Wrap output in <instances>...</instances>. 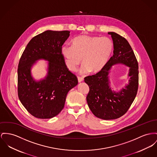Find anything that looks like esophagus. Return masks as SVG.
Instances as JSON below:
<instances>
[{"label": "esophagus", "mask_w": 157, "mask_h": 157, "mask_svg": "<svg viewBox=\"0 0 157 157\" xmlns=\"http://www.w3.org/2000/svg\"><path fill=\"white\" fill-rule=\"evenodd\" d=\"M77 78H78V82H83L84 80L83 77H79V76H78L77 77Z\"/></svg>", "instance_id": "obj_1"}]
</instances>
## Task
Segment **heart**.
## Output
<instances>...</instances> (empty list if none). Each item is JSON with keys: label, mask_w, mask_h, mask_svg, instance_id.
Masks as SVG:
<instances>
[{"label": "heart", "mask_w": 157, "mask_h": 157, "mask_svg": "<svg viewBox=\"0 0 157 157\" xmlns=\"http://www.w3.org/2000/svg\"><path fill=\"white\" fill-rule=\"evenodd\" d=\"M72 46L63 45L61 54L68 68L75 71L83 58L82 73H96L108 62L114 49L112 40L106 37L83 34L73 39Z\"/></svg>", "instance_id": "obj_1"}]
</instances>
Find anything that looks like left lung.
Listing matches in <instances>:
<instances>
[{
  "label": "left lung",
  "instance_id": "obj_1",
  "mask_svg": "<svg viewBox=\"0 0 157 157\" xmlns=\"http://www.w3.org/2000/svg\"><path fill=\"white\" fill-rule=\"evenodd\" d=\"M108 33L113 40L114 55L101 71L84 78L89 87L86 99L90 109L96 117L106 120L117 119L125 114L136 98L139 86L138 63L130 44L116 33ZM117 63L130 67V80L124 88L115 93L109 86L108 74L111 67Z\"/></svg>",
  "mask_w": 157,
  "mask_h": 157
}]
</instances>
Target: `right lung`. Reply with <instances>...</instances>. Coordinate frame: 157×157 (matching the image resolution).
<instances>
[{"mask_svg": "<svg viewBox=\"0 0 157 157\" xmlns=\"http://www.w3.org/2000/svg\"><path fill=\"white\" fill-rule=\"evenodd\" d=\"M69 31L47 30L28 43L18 68V95L21 104L36 118H51L63 110L67 94L78 84L76 75L68 69L61 54V47ZM49 61L45 78L36 82L31 68L38 59Z\"/></svg>", "mask_w": 157, "mask_h": 157, "instance_id": "1", "label": "right lung"}]
</instances>
